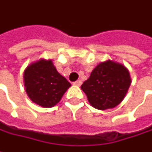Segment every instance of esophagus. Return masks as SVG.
<instances>
[{
    "mask_svg": "<svg viewBox=\"0 0 152 152\" xmlns=\"http://www.w3.org/2000/svg\"><path fill=\"white\" fill-rule=\"evenodd\" d=\"M73 84H74L75 86H80L82 84V81H81L80 80H77V81H75Z\"/></svg>",
    "mask_w": 152,
    "mask_h": 152,
    "instance_id": "esophagus-1",
    "label": "esophagus"
}]
</instances>
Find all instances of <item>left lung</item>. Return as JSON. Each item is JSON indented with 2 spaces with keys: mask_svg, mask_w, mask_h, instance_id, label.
Here are the masks:
<instances>
[{
  "mask_svg": "<svg viewBox=\"0 0 152 152\" xmlns=\"http://www.w3.org/2000/svg\"><path fill=\"white\" fill-rule=\"evenodd\" d=\"M130 84L129 70L124 65L108 59L94 68L81 89L92 107L106 110L123 102Z\"/></svg>",
  "mask_w": 152,
  "mask_h": 152,
  "instance_id": "obj_1",
  "label": "left lung"
}]
</instances>
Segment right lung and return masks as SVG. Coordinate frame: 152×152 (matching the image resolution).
Instances as JSON below:
<instances>
[{"label": "right lung", "mask_w": 152, "mask_h": 152, "mask_svg": "<svg viewBox=\"0 0 152 152\" xmlns=\"http://www.w3.org/2000/svg\"><path fill=\"white\" fill-rule=\"evenodd\" d=\"M23 82L28 98L43 107L57 105L71 84L57 71L51 59L41 58L26 67Z\"/></svg>", "instance_id": "1"}]
</instances>
